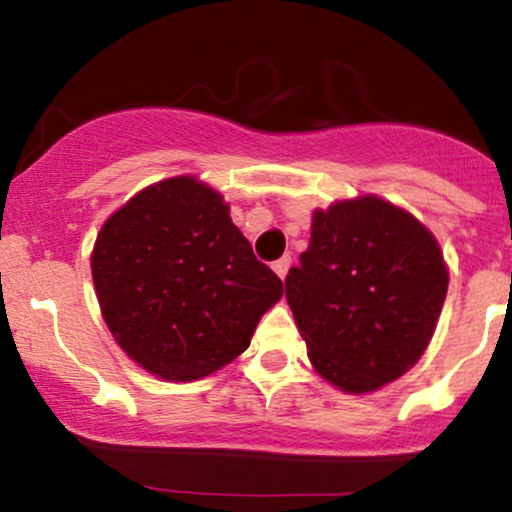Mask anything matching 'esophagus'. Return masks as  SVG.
Masks as SVG:
<instances>
[{"instance_id":"esophagus-1","label":"esophagus","mask_w":512,"mask_h":512,"mask_svg":"<svg viewBox=\"0 0 512 512\" xmlns=\"http://www.w3.org/2000/svg\"><path fill=\"white\" fill-rule=\"evenodd\" d=\"M289 267H291V257L289 255L279 257V260L272 264V269L276 274H279V279H286V274H289Z\"/></svg>"}]
</instances>
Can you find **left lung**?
Masks as SVG:
<instances>
[{"label": "left lung", "mask_w": 512, "mask_h": 512, "mask_svg": "<svg viewBox=\"0 0 512 512\" xmlns=\"http://www.w3.org/2000/svg\"><path fill=\"white\" fill-rule=\"evenodd\" d=\"M448 293L433 233L375 195L313 211L286 301L313 368L349 395L402 378L424 356Z\"/></svg>", "instance_id": "obj_1"}]
</instances>
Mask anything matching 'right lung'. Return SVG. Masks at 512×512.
<instances>
[{
  "instance_id": "1",
  "label": "right lung",
  "mask_w": 512,
  "mask_h": 512,
  "mask_svg": "<svg viewBox=\"0 0 512 512\" xmlns=\"http://www.w3.org/2000/svg\"><path fill=\"white\" fill-rule=\"evenodd\" d=\"M91 274L120 349L170 383L243 354L284 293L223 197L195 175L154 182L117 209L98 231Z\"/></svg>"
}]
</instances>
